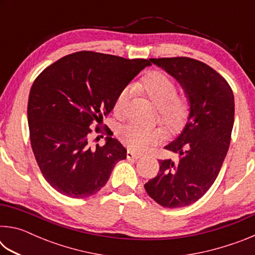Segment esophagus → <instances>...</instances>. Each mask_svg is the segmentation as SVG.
Instances as JSON below:
<instances>
[{
    "label": "esophagus",
    "instance_id": "34e87169",
    "mask_svg": "<svg viewBox=\"0 0 255 255\" xmlns=\"http://www.w3.org/2000/svg\"><path fill=\"white\" fill-rule=\"evenodd\" d=\"M139 157H140V155L135 153V152H132V150H128V152H127V158L128 159H137Z\"/></svg>",
    "mask_w": 255,
    "mask_h": 255
}]
</instances>
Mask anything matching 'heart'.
Listing matches in <instances>:
<instances>
[{
    "label": "heart",
    "instance_id": "obj_1",
    "mask_svg": "<svg viewBox=\"0 0 255 255\" xmlns=\"http://www.w3.org/2000/svg\"><path fill=\"white\" fill-rule=\"evenodd\" d=\"M133 91L141 94L157 108V119L169 133L182 130L190 115L189 99L176 92L175 81L163 71H149L132 84ZM129 89L120 91L114 101L116 117L124 118L129 101ZM163 137L161 128H144L128 125L119 132L122 143L135 152H146L159 143Z\"/></svg>",
    "mask_w": 255,
    "mask_h": 255
}]
</instances>
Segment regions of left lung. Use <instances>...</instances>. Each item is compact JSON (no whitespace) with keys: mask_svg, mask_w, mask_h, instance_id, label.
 Segmentation results:
<instances>
[{"mask_svg":"<svg viewBox=\"0 0 255 255\" xmlns=\"http://www.w3.org/2000/svg\"><path fill=\"white\" fill-rule=\"evenodd\" d=\"M182 85L190 101L183 131L166 149L175 161L159 159V171L144 187L166 208L199 200L215 182L231 143L234 125V94L227 81L200 60L189 57L150 58Z\"/></svg>","mask_w":255,"mask_h":255,"instance_id":"obj_1","label":"left lung"}]
</instances>
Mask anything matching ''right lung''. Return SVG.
<instances>
[{
	"mask_svg": "<svg viewBox=\"0 0 255 255\" xmlns=\"http://www.w3.org/2000/svg\"><path fill=\"white\" fill-rule=\"evenodd\" d=\"M149 59L77 51L46 67L29 94L30 141L42 175L56 191L71 198L97 193L127 149L107 132V143L91 146L92 124L101 132L103 116L117 94ZM98 138V137H97Z\"/></svg>",
	"mask_w": 255,
	"mask_h": 255,
	"instance_id": "1",
	"label": "right lung"
}]
</instances>
